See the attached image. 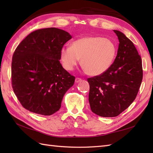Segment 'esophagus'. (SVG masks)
I'll return each mask as SVG.
<instances>
[{
	"instance_id": "esophagus-1",
	"label": "esophagus",
	"mask_w": 153,
	"mask_h": 153,
	"mask_svg": "<svg viewBox=\"0 0 153 153\" xmlns=\"http://www.w3.org/2000/svg\"><path fill=\"white\" fill-rule=\"evenodd\" d=\"M81 81H82V79L79 78V77H76V79H75V82H76V83H79V82H81Z\"/></svg>"
}]
</instances>
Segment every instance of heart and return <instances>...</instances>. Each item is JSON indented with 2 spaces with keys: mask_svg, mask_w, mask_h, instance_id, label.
Returning a JSON list of instances; mask_svg holds the SVG:
<instances>
[{
  "mask_svg": "<svg viewBox=\"0 0 153 153\" xmlns=\"http://www.w3.org/2000/svg\"><path fill=\"white\" fill-rule=\"evenodd\" d=\"M116 54V46L108 38L89 36L78 39L70 47L61 48L60 58L67 70H72L81 58V64L87 73L96 76L111 66Z\"/></svg>",
  "mask_w": 153,
  "mask_h": 153,
  "instance_id": "heart-1",
  "label": "heart"
}]
</instances>
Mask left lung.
Instances as JSON below:
<instances>
[{
	"label": "left lung",
	"mask_w": 153,
	"mask_h": 153,
	"mask_svg": "<svg viewBox=\"0 0 153 153\" xmlns=\"http://www.w3.org/2000/svg\"><path fill=\"white\" fill-rule=\"evenodd\" d=\"M119 46L114 62L99 76L89 77V102L93 113L115 117L134 102L143 79L142 61L132 41L118 30Z\"/></svg>",
	"instance_id": "8db88e82"
}]
</instances>
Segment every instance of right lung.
<instances>
[{"mask_svg":"<svg viewBox=\"0 0 153 153\" xmlns=\"http://www.w3.org/2000/svg\"><path fill=\"white\" fill-rule=\"evenodd\" d=\"M71 39L56 27L35 30L19 44L13 54L12 85L22 106L50 116L59 110L75 77L62 66L60 51Z\"/></svg>","mask_w":153,"mask_h":153,"instance_id":"add662e5","label":"right lung"}]
</instances>
